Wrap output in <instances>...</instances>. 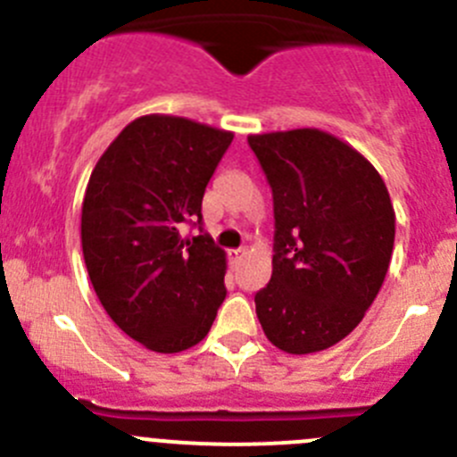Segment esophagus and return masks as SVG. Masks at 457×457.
Here are the masks:
<instances>
[{
	"mask_svg": "<svg viewBox=\"0 0 457 457\" xmlns=\"http://www.w3.org/2000/svg\"><path fill=\"white\" fill-rule=\"evenodd\" d=\"M243 256H245V252H243V250H229V252H228L229 265H238Z\"/></svg>",
	"mask_w": 457,
	"mask_h": 457,
	"instance_id": "esophagus-1",
	"label": "esophagus"
}]
</instances>
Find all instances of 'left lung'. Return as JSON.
<instances>
[{
    "label": "left lung",
    "instance_id": "8db88e82",
    "mask_svg": "<svg viewBox=\"0 0 457 457\" xmlns=\"http://www.w3.org/2000/svg\"><path fill=\"white\" fill-rule=\"evenodd\" d=\"M247 141L271 186L276 220L256 316L280 352H322L356 329L385 283L395 238L389 190L356 147L318 128Z\"/></svg>",
    "mask_w": 457,
    "mask_h": 457
}]
</instances>
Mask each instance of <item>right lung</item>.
I'll return each mask as SVG.
<instances>
[{"label":"right lung","instance_id":"obj_1","mask_svg":"<svg viewBox=\"0 0 457 457\" xmlns=\"http://www.w3.org/2000/svg\"><path fill=\"white\" fill-rule=\"evenodd\" d=\"M234 132L172 114L128 123L96 161L81 205V247L114 325L156 353L195 347L225 301V252L201 223L207 181Z\"/></svg>","mask_w":457,"mask_h":457}]
</instances>
